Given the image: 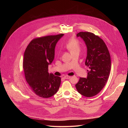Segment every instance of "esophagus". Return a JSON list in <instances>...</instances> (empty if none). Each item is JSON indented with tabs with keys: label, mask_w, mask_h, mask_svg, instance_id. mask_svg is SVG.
<instances>
[{
	"label": "esophagus",
	"mask_w": 128,
	"mask_h": 128,
	"mask_svg": "<svg viewBox=\"0 0 128 128\" xmlns=\"http://www.w3.org/2000/svg\"><path fill=\"white\" fill-rule=\"evenodd\" d=\"M70 78H71V77L69 76H65L63 77V78H64V79H69Z\"/></svg>",
	"instance_id": "1"
}]
</instances>
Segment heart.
Masks as SVG:
<instances>
[{
	"mask_svg": "<svg viewBox=\"0 0 128 128\" xmlns=\"http://www.w3.org/2000/svg\"><path fill=\"white\" fill-rule=\"evenodd\" d=\"M66 48L73 54L76 52L80 51V46L78 40L74 38H71L68 40L65 44Z\"/></svg>",
	"mask_w": 128,
	"mask_h": 128,
	"instance_id": "b5f03b06",
	"label": "heart"
}]
</instances>
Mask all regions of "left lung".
<instances>
[{
	"instance_id": "8db88e82",
	"label": "left lung",
	"mask_w": 128,
	"mask_h": 128,
	"mask_svg": "<svg viewBox=\"0 0 128 128\" xmlns=\"http://www.w3.org/2000/svg\"><path fill=\"white\" fill-rule=\"evenodd\" d=\"M76 36L86 46L85 65L89 70L87 78H80L76 87L81 95L91 97L98 94L107 82L111 69L110 54L104 41L93 33L80 32Z\"/></svg>"
}]
</instances>
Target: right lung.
<instances>
[{"mask_svg":"<svg viewBox=\"0 0 128 128\" xmlns=\"http://www.w3.org/2000/svg\"><path fill=\"white\" fill-rule=\"evenodd\" d=\"M64 35H49L33 40L24 54L23 67L25 78L33 92L48 98L55 94L61 84V78L48 72V65L54 57V48Z\"/></svg>","mask_w":128,"mask_h":128,"instance_id":"1","label":"right lung"}]
</instances>
